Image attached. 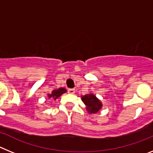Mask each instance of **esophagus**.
<instances>
[{
	"label": "esophagus",
	"instance_id": "esophagus-1",
	"mask_svg": "<svg viewBox=\"0 0 153 153\" xmlns=\"http://www.w3.org/2000/svg\"><path fill=\"white\" fill-rule=\"evenodd\" d=\"M68 93H70V94H74V93H75V90H74V89H69Z\"/></svg>",
	"mask_w": 153,
	"mask_h": 153
}]
</instances>
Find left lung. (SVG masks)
Returning <instances> with one entry per match:
<instances>
[{
  "label": "left lung",
  "mask_w": 153,
  "mask_h": 153,
  "mask_svg": "<svg viewBox=\"0 0 153 153\" xmlns=\"http://www.w3.org/2000/svg\"><path fill=\"white\" fill-rule=\"evenodd\" d=\"M81 100L86 106V111L90 114H96L102 109V102L93 93L81 96Z\"/></svg>",
  "instance_id": "left-lung-1"
}]
</instances>
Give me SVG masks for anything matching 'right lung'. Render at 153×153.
<instances>
[{
  "label": "right lung",
  "instance_id": "obj_1",
  "mask_svg": "<svg viewBox=\"0 0 153 153\" xmlns=\"http://www.w3.org/2000/svg\"><path fill=\"white\" fill-rule=\"evenodd\" d=\"M67 93V90H66L65 88L61 87V88L56 89V90H53L52 93H50V94H47V98L52 99V100H56V99L59 98V97H60L62 94H63V93Z\"/></svg>",
  "mask_w": 153,
  "mask_h": 153
}]
</instances>
